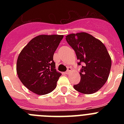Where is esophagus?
Returning a JSON list of instances; mask_svg holds the SVG:
<instances>
[{
    "label": "esophagus",
    "mask_w": 124,
    "mask_h": 124,
    "mask_svg": "<svg viewBox=\"0 0 124 124\" xmlns=\"http://www.w3.org/2000/svg\"><path fill=\"white\" fill-rule=\"evenodd\" d=\"M71 70H72V69L71 68H70V67L68 68V70L66 71V72L65 73L66 74H69L70 73H71Z\"/></svg>",
    "instance_id": "34e87169"
}]
</instances>
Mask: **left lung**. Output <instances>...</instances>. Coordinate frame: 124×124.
<instances>
[{"instance_id":"left-lung-1","label":"left lung","mask_w":124,"mask_h":124,"mask_svg":"<svg viewBox=\"0 0 124 124\" xmlns=\"http://www.w3.org/2000/svg\"><path fill=\"white\" fill-rule=\"evenodd\" d=\"M66 40L75 51L78 64H83L79 73L81 81L74 88L86 94L98 91L107 81L111 68V58L106 47L86 32L70 34Z\"/></svg>"}]
</instances>
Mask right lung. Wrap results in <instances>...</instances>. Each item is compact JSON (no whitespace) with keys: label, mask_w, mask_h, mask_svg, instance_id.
I'll return each mask as SVG.
<instances>
[{"label":"right lung","mask_w":124,"mask_h":124,"mask_svg":"<svg viewBox=\"0 0 124 124\" xmlns=\"http://www.w3.org/2000/svg\"><path fill=\"white\" fill-rule=\"evenodd\" d=\"M63 38L60 35H40L31 39L20 53L17 75L35 94H46L56 87L61 74L56 70L53 54Z\"/></svg>","instance_id":"obj_1"}]
</instances>
